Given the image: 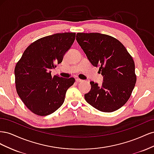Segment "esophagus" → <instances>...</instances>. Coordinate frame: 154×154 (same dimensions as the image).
Segmentation results:
<instances>
[{
  "instance_id": "1",
  "label": "esophagus",
  "mask_w": 154,
  "mask_h": 154,
  "mask_svg": "<svg viewBox=\"0 0 154 154\" xmlns=\"http://www.w3.org/2000/svg\"><path fill=\"white\" fill-rule=\"evenodd\" d=\"M76 82L77 83H80V82H82L83 80H80V79H79V78H76Z\"/></svg>"
}]
</instances>
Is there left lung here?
<instances>
[{"instance_id":"1","label":"left lung","mask_w":154,"mask_h":154,"mask_svg":"<svg viewBox=\"0 0 154 154\" xmlns=\"http://www.w3.org/2000/svg\"><path fill=\"white\" fill-rule=\"evenodd\" d=\"M76 40L104 78L100 86L90 82L91 89L84 96L86 101L104 112L118 110L127 103L136 83L132 56L118 39L107 35L78 32Z\"/></svg>"}]
</instances>
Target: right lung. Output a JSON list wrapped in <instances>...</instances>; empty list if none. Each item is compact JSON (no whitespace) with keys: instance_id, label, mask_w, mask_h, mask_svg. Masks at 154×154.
Returning a JSON list of instances; mask_svg holds the SVG:
<instances>
[{"instance_id":"right-lung-1","label":"right lung","mask_w":154,"mask_h":154,"mask_svg":"<svg viewBox=\"0 0 154 154\" xmlns=\"http://www.w3.org/2000/svg\"><path fill=\"white\" fill-rule=\"evenodd\" d=\"M75 32L44 36L26 48L15 68L18 95L32 113L40 116L53 113L63 103L74 78L54 75L51 70L62 62L63 55L75 40Z\"/></svg>"}]
</instances>
